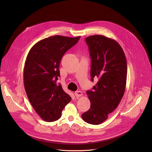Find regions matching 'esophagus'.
<instances>
[{"mask_svg": "<svg viewBox=\"0 0 152 152\" xmlns=\"http://www.w3.org/2000/svg\"><path fill=\"white\" fill-rule=\"evenodd\" d=\"M75 95L76 96V97H80L82 96V93L80 91H76L75 92Z\"/></svg>", "mask_w": 152, "mask_h": 152, "instance_id": "esophagus-1", "label": "esophagus"}]
</instances>
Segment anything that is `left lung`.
I'll use <instances>...</instances> for the list:
<instances>
[{"label": "left lung", "instance_id": "obj_1", "mask_svg": "<svg viewBox=\"0 0 152 152\" xmlns=\"http://www.w3.org/2000/svg\"><path fill=\"white\" fill-rule=\"evenodd\" d=\"M85 39L91 59V80L94 78L99 80L92 90L86 91L91 106L82 118L86 123L97 125L115 110L124 95L127 61L123 49L115 40L100 35Z\"/></svg>", "mask_w": 152, "mask_h": 152}]
</instances>
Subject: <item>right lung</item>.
<instances>
[{
	"label": "right lung",
	"mask_w": 152,
	"mask_h": 152,
	"mask_svg": "<svg viewBox=\"0 0 152 152\" xmlns=\"http://www.w3.org/2000/svg\"><path fill=\"white\" fill-rule=\"evenodd\" d=\"M80 37L55 35L37 42L25 61L24 86L29 100L39 116L46 121L58 120L71 97L56 81L60 76L59 64L68 50Z\"/></svg>",
	"instance_id": "add662e5"
}]
</instances>
